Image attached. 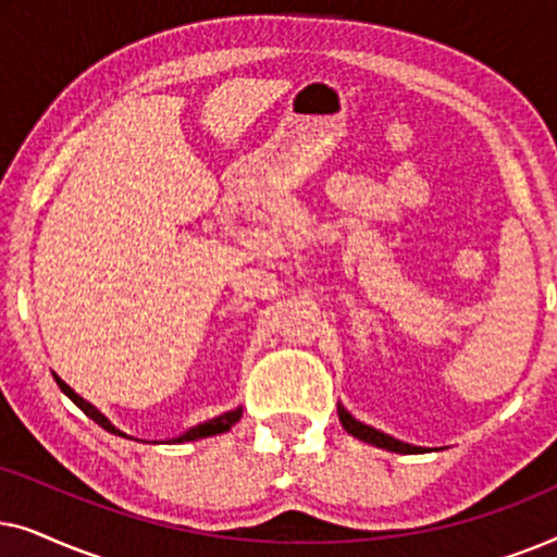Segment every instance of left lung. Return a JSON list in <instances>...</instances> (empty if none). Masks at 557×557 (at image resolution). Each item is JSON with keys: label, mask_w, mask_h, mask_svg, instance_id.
Returning <instances> with one entry per match:
<instances>
[{"label": "left lung", "mask_w": 557, "mask_h": 557, "mask_svg": "<svg viewBox=\"0 0 557 557\" xmlns=\"http://www.w3.org/2000/svg\"><path fill=\"white\" fill-rule=\"evenodd\" d=\"M337 410H339V421H342V425H345V431L352 433L355 438L364 441V444H372V446H377V448H387V451H395V454H421L423 451L421 446L403 444V441L387 436V433L372 429V425L360 423V421H357V418L349 416L342 406Z\"/></svg>", "instance_id": "8db88e82"}]
</instances>
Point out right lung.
<instances>
[{
    "label": "right lung",
    "mask_w": 557,
    "mask_h": 557,
    "mask_svg": "<svg viewBox=\"0 0 557 557\" xmlns=\"http://www.w3.org/2000/svg\"><path fill=\"white\" fill-rule=\"evenodd\" d=\"M55 383L60 385V391H63L67 398H71L75 406H78L83 413H86L88 418H94V421L101 425V429H106L109 433H119V436H124V438H128L124 431H119L116 425H113L109 418H106L101 410H98L96 406H90L88 400H83L78 393L73 391L71 385L67 383H63V380H60L58 375H55ZM240 416H243V408H235V410H227V413H223V416H218V418H212V421H205V423H200V425H195V429H189V431H185L182 433V436H177V438H172V444H185V441H197V438H208V436H215V433H225V431H231L235 423L240 421Z\"/></svg>",
    "instance_id": "obj_1"
}]
</instances>
